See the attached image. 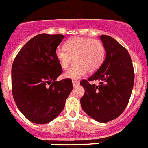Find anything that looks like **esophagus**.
I'll return each mask as SVG.
<instances>
[{
  "label": "esophagus",
  "instance_id": "esophagus-1",
  "mask_svg": "<svg viewBox=\"0 0 148 148\" xmlns=\"http://www.w3.org/2000/svg\"><path fill=\"white\" fill-rule=\"evenodd\" d=\"M72 84H73V86H74V87H76V86H79V81H77V80H73Z\"/></svg>",
  "mask_w": 148,
  "mask_h": 148
}]
</instances>
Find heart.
<instances>
[{"label": "heart", "mask_w": 148, "mask_h": 148, "mask_svg": "<svg viewBox=\"0 0 148 148\" xmlns=\"http://www.w3.org/2000/svg\"><path fill=\"white\" fill-rule=\"evenodd\" d=\"M106 55V48L102 41L90 38H72L65 42L64 47L57 48L55 51L62 69H67L73 60L75 61L65 74V77L71 79L79 78L87 71H97L103 64Z\"/></svg>", "instance_id": "1"}]
</instances>
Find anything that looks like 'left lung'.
I'll list each match as a JSON object with an SVG mask.
<instances>
[{
  "mask_svg": "<svg viewBox=\"0 0 148 148\" xmlns=\"http://www.w3.org/2000/svg\"><path fill=\"white\" fill-rule=\"evenodd\" d=\"M106 57L102 65L80 85L85 94L80 99L82 110L99 122H108L121 115L127 107L134 83V69L128 51L115 39L101 35ZM99 79V86L89 83Z\"/></svg>",
  "mask_w": 148,
  "mask_h": 148,
  "instance_id": "obj_1",
  "label": "left lung"
}]
</instances>
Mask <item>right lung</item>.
<instances>
[{
	"instance_id": "add662e5",
	"label": "right lung",
	"mask_w": 148,
	"mask_h": 148,
	"mask_svg": "<svg viewBox=\"0 0 148 148\" xmlns=\"http://www.w3.org/2000/svg\"><path fill=\"white\" fill-rule=\"evenodd\" d=\"M63 34H40L21 48L12 67V90L26 119L46 124L63 110L73 89L71 79L57 81L62 72L55 56Z\"/></svg>"
}]
</instances>
